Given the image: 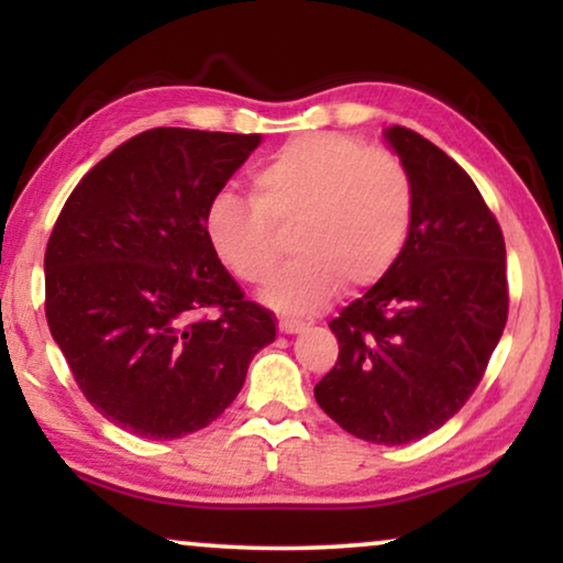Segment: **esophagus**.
Instances as JSON below:
<instances>
[{
  "mask_svg": "<svg viewBox=\"0 0 563 563\" xmlns=\"http://www.w3.org/2000/svg\"><path fill=\"white\" fill-rule=\"evenodd\" d=\"M279 330H282V333H287V335H295V333H299V330H305V322L282 318L279 320Z\"/></svg>",
  "mask_w": 563,
  "mask_h": 563,
  "instance_id": "obj_1",
  "label": "esophagus"
}]
</instances>
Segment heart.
<instances>
[{
	"instance_id": "obj_1",
	"label": "heart",
	"mask_w": 563,
	"mask_h": 563,
	"mask_svg": "<svg viewBox=\"0 0 563 563\" xmlns=\"http://www.w3.org/2000/svg\"><path fill=\"white\" fill-rule=\"evenodd\" d=\"M415 220V184L395 153L356 137L314 133L282 145L253 174V197L222 189L205 233L235 279L261 284L282 256L287 230L295 258L266 284L282 312H312L341 282L372 287L397 264Z\"/></svg>"
}]
</instances>
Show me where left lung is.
Returning <instances> with one entry per match:
<instances>
[{
	"label": "left lung",
	"mask_w": 563,
	"mask_h": 563,
	"mask_svg": "<svg viewBox=\"0 0 563 563\" xmlns=\"http://www.w3.org/2000/svg\"><path fill=\"white\" fill-rule=\"evenodd\" d=\"M384 137L412 176V230L391 272L330 320L338 361L314 399L361 441L402 445L451 420L482 382L507 322V272L472 176L415 130Z\"/></svg>",
	"instance_id": "obj_1"
}]
</instances>
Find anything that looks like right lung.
Listing matches in <instances>:
<instances>
[{"mask_svg": "<svg viewBox=\"0 0 563 563\" xmlns=\"http://www.w3.org/2000/svg\"><path fill=\"white\" fill-rule=\"evenodd\" d=\"M261 135L153 128L76 184L45 249V318L97 412L151 441L218 420L276 322L205 233ZM207 309L214 319H199Z\"/></svg>", "mask_w": 563, "mask_h": 563, "instance_id": "obj_1", "label": "right lung"}]
</instances>
